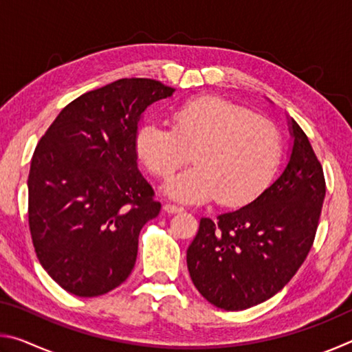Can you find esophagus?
Returning a JSON list of instances; mask_svg holds the SVG:
<instances>
[{
  "label": "esophagus",
  "mask_w": 352,
  "mask_h": 352,
  "mask_svg": "<svg viewBox=\"0 0 352 352\" xmlns=\"http://www.w3.org/2000/svg\"><path fill=\"white\" fill-rule=\"evenodd\" d=\"M164 211L168 214H177V212H183L184 210L182 206H177V205H172V204H166L164 206Z\"/></svg>",
  "instance_id": "1"
}]
</instances>
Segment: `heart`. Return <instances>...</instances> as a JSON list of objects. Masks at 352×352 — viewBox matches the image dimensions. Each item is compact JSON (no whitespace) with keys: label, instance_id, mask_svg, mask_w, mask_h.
<instances>
[{"label":"heart","instance_id":"obj_1","mask_svg":"<svg viewBox=\"0 0 352 352\" xmlns=\"http://www.w3.org/2000/svg\"><path fill=\"white\" fill-rule=\"evenodd\" d=\"M136 155L158 178H169L190 160L194 168L168 183L170 197L184 204L216 199L237 206L269 186L283 157V141L270 119L239 104L200 96L170 111V129L147 122L135 138Z\"/></svg>","mask_w":352,"mask_h":352}]
</instances>
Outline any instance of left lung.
<instances>
[{
    "instance_id": "8db88e82",
    "label": "left lung",
    "mask_w": 352,
    "mask_h": 352,
    "mask_svg": "<svg viewBox=\"0 0 352 352\" xmlns=\"http://www.w3.org/2000/svg\"><path fill=\"white\" fill-rule=\"evenodd\" d=\"M290 124L294 148L281 177L241 210L201 217L188 248L194 285L223 311H243L278 294L312 248L326 182L306 133Z\"/></svg>"
}]
</instances>
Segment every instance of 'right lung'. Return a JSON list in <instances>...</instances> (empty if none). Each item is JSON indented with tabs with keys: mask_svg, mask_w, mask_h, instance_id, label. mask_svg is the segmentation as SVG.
<instances>
[{
	"mask_svg": "<svg viewBox=\"0 0 352 352\" xmlns=\"http://www.w3.org/2000/svg\"><path fill=\"white\" fill-rule=\"evenodd\" d=\"M175 88L142 77L82 94L35 147L28 220L43 269L76 296L104 295L132 273L140 231L162 205L140 174L141 113Z\"/></svg>",
	"mask_w": 352,
	"mask_h": 352,
	"instance_id": "add662e5",
	"label": "right lung"
}]
</instances>
